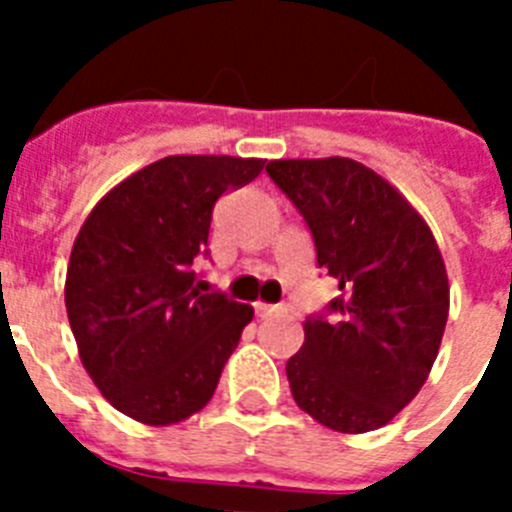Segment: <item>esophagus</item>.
<instances>
[{
	"label": "esophagus",
	"mask_w": 512,
	"mask_h": 512,
	"mask_svg": "<svg viewBox=\"0 0 512 512\" xmlns=\"http://www.w3.org/2000/svg\"><path fill=\"white\" fill-rule=\"evenodd\" d=\"M284 307L279 305H266V302H256V315L259 318H269V315H274V312H282Z\"/></svg>",
	"instance_id": "esophagus-1"
}]
</instances>
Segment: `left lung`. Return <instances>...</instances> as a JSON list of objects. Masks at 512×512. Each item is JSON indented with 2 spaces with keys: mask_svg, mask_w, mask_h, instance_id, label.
I'll return each instance as SVG.
<instances>
[{
  "mask_svg": "<svg viewBox=\"0 0 512 512\" xmlns=\"http://www.w3.org/2000/svg\"><path fill=\"white\" fill-rule=\"evenodd\" d=\"M305 217L318 266L341 295L305 320L287 361L292 397L341 433L377 431L420 392L449 318V277L431 228L354 158L269 161Z\"/></svg>",
  "mask_w": 512,
  "mask_h": 512,
  "instance_id": "1",
  "label": "left lung"
}]
</instances>
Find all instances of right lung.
Returning a JSON list of instances; mask_svg holds the SVG:
<instances>
[{"label": "right lung", "instance_id": "add662e5", "mask_svg": "<svg viewBox=\"0 0 512 512\" xmlns=\"http://www.w3.org/2000/svg\"><path fill=\"white\" fill-rule=\"evenodd\" d=\"M261 158L166 156L135 171L81 225L66 312L84 369L112 408L146 425L202 410L253 318L223 292L202 295L212 207L246 187Z\"/></svg>", "mask_w": 512, "mask_h": 512}]
</instances>
